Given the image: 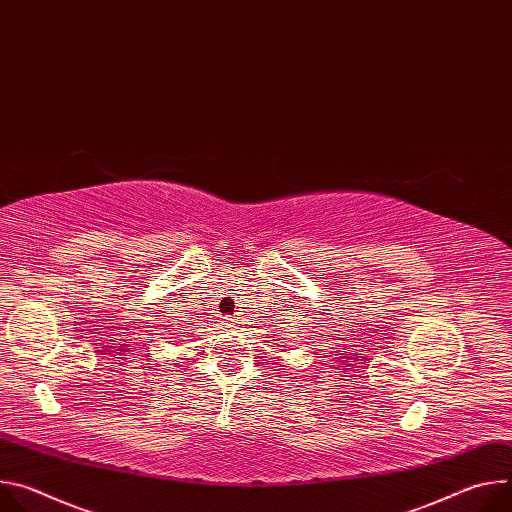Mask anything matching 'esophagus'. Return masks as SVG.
<instances>
[{
  "mask_svg": "<svg viewBox=\"0 0 512 512\" xmlns=\"http://www.w3.org/2000/svg\"><path fill=\"white\" fill-rule=\"evenodd\" d=\"M233 322H235V320H225V324H227V326H233Z\"/></svg>",
  "mask_w": 512,
  "mask_h": 512,
  "instance_id": "esophagus-1",
  "label": "esophagus"
}]
</instances>
